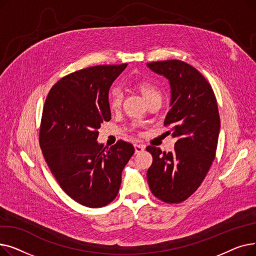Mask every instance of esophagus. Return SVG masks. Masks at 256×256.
I'll list each match as a JSON object with an SVG mask.
<instances>
[{"instance_id": "obj_1", "label": "esophagus", "mask_w": 256, "mask_h": 256, "mask_svg": "<svg viewBox=\"0 0 256 256\" xmlns=\"http://www.w3.org/2000/svg\"><path fill=\"white\" fill-rule=\"evenodd\" d=\"M134 147H135L136 154L142 152L145 150V145H143V144H137V143H135V144H134Z\"/></svg>"}]
</instances>
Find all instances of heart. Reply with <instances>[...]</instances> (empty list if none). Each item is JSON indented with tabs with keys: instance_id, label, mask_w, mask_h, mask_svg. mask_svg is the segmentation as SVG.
Listing matches in <instances>:
<instances>
[{
	"instance_id": "1",
	"label": "heart",
	"mask_w": 256,
	"mask_h": 256,
	"mask_svg": "<svg viewBox=\"0 0 256 256\" xmlns=\"http://www.w3.org/2000/svg\"><path fill=\"white\" fill-rule=\"evenodd\" d=\"M135 88L139 91L146 102H148L150 100L156 96H160L158 89L154 85L146 82V80H138L135 83ZM121 102H122V93H121L119 88L114 87L109 94V106L112 110H116L120 106Z\"/></svg>"
}]
</instances>
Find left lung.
I'll return each instance as SVG.
<instances>
[{
  "instance_id": "1",
  "label": "left lung",
  "mask_w": 256,
  "mask_h": 256,
  "mask_svg": "<svg viewBox=\"0 0 256 256\" xmlns=\"http://www.w3.org/2000/svg\"><path fill=\"white\" fill-rule=\"evenodd\" d=\"M170 85V110L164 124L178 141L171 152L147 146L152 164L147 180L152 194L167 204L189 198L204 180L216 156L220 117L214 91L193 66L180 60L147 63Z\"/></svg>"
}]
</instances>
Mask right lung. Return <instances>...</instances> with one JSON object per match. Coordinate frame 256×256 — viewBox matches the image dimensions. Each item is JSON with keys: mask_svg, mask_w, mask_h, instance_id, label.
<instances>
[{"mask_svg": "<svg viewBox=\"0 0 256 256\" xmlns=\"http://www.w3.org/2000/svg\"><path fill=\"white\" fill-rule=\"evenodd\" d=\"M128 64L98 65L62 78L46 100L39 143L62 190L88 208L109 204L121 173L135 152L119 140L110 148L98 142L100 124L111 119L109 90Z\"/></svg>", "mask_w": 256, "mask_h": 256, "instance_id": "1", "label": "right lung"}]
</instances>
